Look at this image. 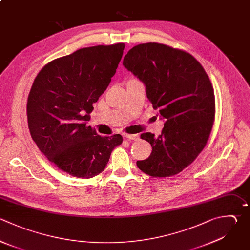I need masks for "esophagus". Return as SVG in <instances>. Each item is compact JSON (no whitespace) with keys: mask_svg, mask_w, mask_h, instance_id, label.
<instances>
[{"mask_svg":"<svg viewBox=\"0 0 250 250\" xmlns=\"http://www.w3.org/2000/svg\"><path fill=\"white\" fill-rule=\"evenodd\" d=\"M123 136H124V138H126L128 140H132V141H138L140 138L139 135H137V134H124Z\"/></svg>","mask_w":250,"mask_h":250,"instance_id":"esophagus-1","label":"esophagus"}]
</instances>
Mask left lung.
Instances as JSON below:
<instances>
[{
    "label": "left lung",
    "instance_id": "1",
    "mask_svg": "<svg viewBox=\"0 0 250 250\" xmlns=\"http://www.w3.org/2000/svg\"><path fill=\"white\" fill-rule=\"evenodd\" d=\"M123 65L145 84L148 101L165 120L158 137L141 135L152 151L137 166L155 178L180 173L202 151L212 130L215 96L208 75L190 54L158 43L133 47Z\"/></svg>",
    "mask_w": 250,
    "mask_h": 250
}]
</instances>
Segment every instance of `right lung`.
<instances>
[{
    "mask_svg": "<svg viewBox=\"0 0 250 250\" xmlns=\"http://www.w3.org/2000/svg\"><path fill=\"white\" fill-rule=\"evenodd\" d=\"M125 45L94 46L47 63L36 76L27 100L33 141L62 171L82 179L102 173L119 134L102 137L87 126L93 104L106 90Z\"/></svg>",
    "mask_w": 250,
    "mask_h": 250,
    "instance_id": "right-lung-1",
    "label": "right lung"
}]
</instances>
